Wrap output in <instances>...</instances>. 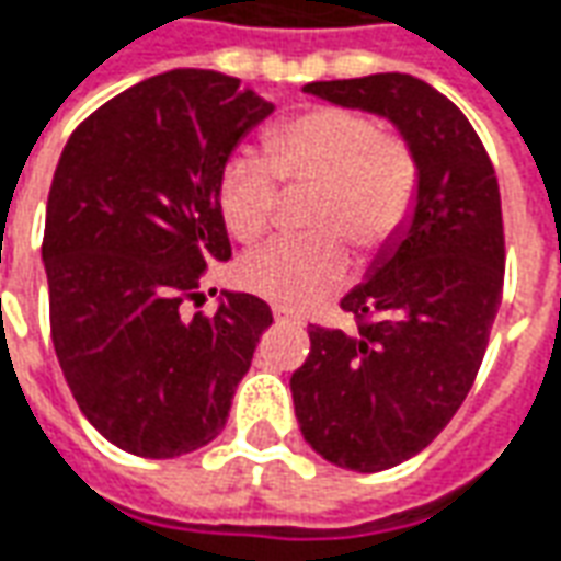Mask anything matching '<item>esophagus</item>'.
Returning a JSON list of instances; mask_svg holds the SVG:
<instances>
[{"instance_id":"34e87169","label":"esophagus","mask_w":561,"mask_h":561,"mask_svg":"<svg viewBox=\"0 0 561 561\" xmlns=\"http://www.w3.org/2000/svg\"><path fill=\"white\" fill-rule=\"evenodd\" d=\"M274 320H277V323H287V327H302L305 323L299 314H293L287 308H277V305H274Z\"/></svg>"}]
</instances>
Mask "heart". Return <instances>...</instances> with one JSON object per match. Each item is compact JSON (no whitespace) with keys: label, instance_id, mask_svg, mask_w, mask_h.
<instances>
[{"label":"heart","instance_id":"1","mask_svg":"<svg viewBox=\"0 0 561 561\" xmlns=\"http://www.w3.org/2000/svg\"><path fill=\"white\" fill-rule=\"evenodd\" d=\"M262 149L265 158L234 156L226 164L219 214L238 241L253 243L277 219V180L318 185L305 214V226L318 231L268 243L238 268L247 289L289 311H308L347 280V241L363 256H378L400 238L419 198V161L403 137L345 106L284 118L265 134Z\"/></svg>","mask_w":561,"mask_h":561}]
</instances>
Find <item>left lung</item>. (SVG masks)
<instances>
[{"label":"left lung","instance_id":"8db88e82","mask_svg":"<svg viewBox=\"0 0 561 561\" xmlns=\"http://www.w3.org/2000/svg\"><path fill=\"white\" fill-rule=\"evenodd\" d=\"M305 94L385 115L419 161L412 219L342 299L357 327L311 323L289 378L305 443L378 473L431 446L473 388L504 289L501 192L473 125L427 81L376 72Z\"/></svg>","mask_w":561,"mask_h":561}]
</instances>
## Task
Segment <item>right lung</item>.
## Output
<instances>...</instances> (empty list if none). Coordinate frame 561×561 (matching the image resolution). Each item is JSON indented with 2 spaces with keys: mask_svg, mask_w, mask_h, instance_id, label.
I'll return each mask as SVG.
<instances>
[{
  "mask_svg": "<svg viewBox=\"0 0 561 561\" xmlns=\"http://www.w3.org/2000/svg\"><path fill=\"white\" fill-rule=\"evenodd\" d=\"M272 103L214 69H170L81 122L54 170L42 238L51 342L112 446L176 458L219 436L272 308L201 274L231 256L219 180Z\"/></svg>",
  "mask_w": 561,
  "mask_h": 561,
  "instance_id": "add662e5",
  "label": "right lung"
}]
</instances>
